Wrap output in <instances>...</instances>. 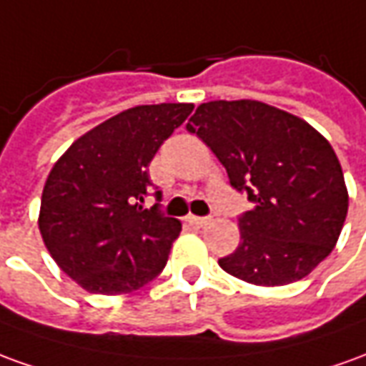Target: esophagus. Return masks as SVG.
Returning a JSON list of instances; mask_svg holds the SVG:
<instances>
[{
    "mask_svg": "<svg viewBox=\"0 0 366 366\" xmlns=\"http://www.w3.org/2000/svg\"><path fill=\"white\" fill-rule=\"evenodd\" d=\"M188 224L192 227H196V229H200V227H206L209 224V218H198V216H188Z\"/></svg>",
    "mask_w": 366,
    "mask_h": 366,
    "instance_id": "1",
    "label": "esophagus"
}]
</instances>
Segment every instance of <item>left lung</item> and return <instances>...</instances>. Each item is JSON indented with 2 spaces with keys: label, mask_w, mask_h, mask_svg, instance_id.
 Returning a JSON list of instances; mask_svg holds the SVG:
<instances>
[{
  "label": "left lung",
  "mask_w": 366,
  "mask_h": 366,
  "mask_svg": "<svg viewBox=\"0 0 366 366\" xmlns=\"http://www.w3.org/2000/svg\"><path fill=\"white\" fill-rule=\"evenodd\" d=\"M186 129L224 164L255 206L239 218V245L219 267L254 285L303 280L333 252L349 192L329 140L272 104L239 99L200 104Z\"/></svg>",
  "instance_id": "obj_1"
}]
</instances>
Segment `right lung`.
Returning <instances> with one entry per match:
<instances>
[{
  "instance_id": "right-lung-1",
  "label": "right lung",
  "mask_w": 366,
  "mask_h": 366,
  "mask_svg": "<svg viewBox=\"0 0 366 366\" xmlns=\"http://www.w3.org/2000/svg\"><path fill=\"white\" fill-rule=\"evenodd\" d=\"M192 111V103L127 109L79 137L51 168L41 237L59 267L89 293H130L164 269L182 224L162 216L158 204L142 208L157 190L148 164Z\"/></svg>"
}]
</instances>
